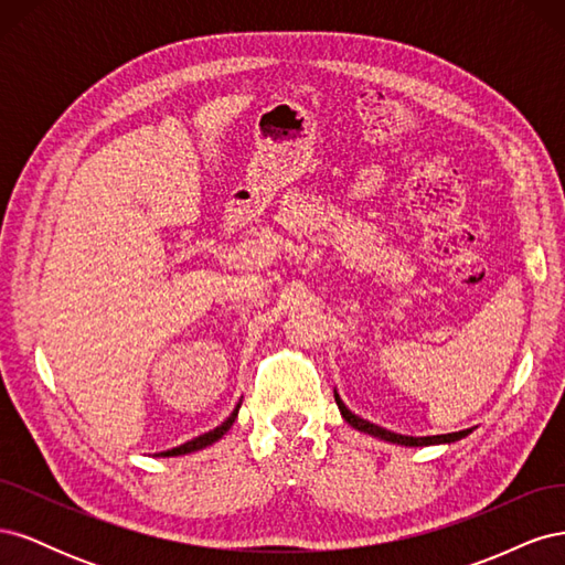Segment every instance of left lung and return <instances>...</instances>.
Segmentation results:
<instances>
[{
	"mask_svg": "<svg viewBox=\"0 0 565 565\" xmlns=\"http://www.w3.org/2000/svg\"><path fill=\"white\" fill-rule=\"evenodd\" d=\"M334 401H337V405H339L341 417H344V419L353 426V429L363 431V434H370V436H374V438L388 440V443H398V446H407V448H422V446H440V443H455V440L465 438V436H469V434L473 431V429H465V431L440 434V436H403V434H393V431H388V429H382V426H377V424H372V422H367V419H361L358 415H353L351 409H349L344 403H341L337 391H334Z\"/></svg>",
	"mask_w": 565,
	"mask_h": 565,
	"instance_id": "1",
	"label": "left lung"
}]
</instances>
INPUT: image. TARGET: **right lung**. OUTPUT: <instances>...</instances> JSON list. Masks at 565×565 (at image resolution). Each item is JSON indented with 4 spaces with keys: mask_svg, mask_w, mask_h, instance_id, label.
<instances>
[{
    "mask_svg": "<svg viewBox=\"0 0 565 565\" xmlns=\"http://www.w3.org/2000/svg\"><path fill=\"white\" fill-rule=\"evenodd\" d=\"M237 409H241V403L235 405L233 413H231L224 422H221V424L216 426V429H212V431H207V434H202V436H198V438H193V440H188V443H183V446H179V448L158 452V457H177V455H188V452H195V450H202V448L212 446V443H216L221 436H224V434L231 429L233 422H235V417H237Z\"/></svg>",
    "mask_w": 565,
    "mask_h": 565,
    "instance_id": "1",
    "label": "right lung"
}]
</instances>
